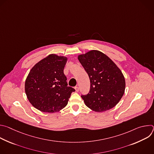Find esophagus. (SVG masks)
Masks as SVG:
<instances>
[{
	"label": "esophagus",
	"mask_w": 154,
	"mask_h": 154,
	"mask_svg": "<svg viewBox=\"0 0 154 154\" xmlns=\"http://www.w3.org/2000/svg\"><path fill=\"white\" fill-rule=\"evenodd\" d=\"M74 88H75V91H76V92H78V91H79V88L78 86H75V87Z\"/></svg>",
	"instance_id": "esophagus-1"
}]
</instances>
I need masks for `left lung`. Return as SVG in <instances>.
Listing matches in <instances>:
<instances>
[{
  "instance_id": "1",
  "label": "left lung",
  "mask_w": 154,
  "mask_h": 154,
  "mask_svg": "<svg viewBox=\"0 0 154 154\" xmlns=\"http://www.w3.org/2000/svg\"><path fill=\"white\" fill-rule=\"evenodd\" d=\"M78 59L91 83L89 93L81 96L85 105L97 112L113 108L125 91V82L121 71L110 58L98 51L80 55Z\"/></svg>"
}]
</instances>
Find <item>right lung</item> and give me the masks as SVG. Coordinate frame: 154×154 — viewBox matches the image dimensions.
Segmentation results:
<instances>
[{
  "instance_id": "add662e5",
  "label": "right lung",
  "mask_w": 154,
  "mask_h": 154,
  "mask_svg": "<svg viewBox=\"0 0 154 154\" xmlns=\"http://www.w3.org/2000/svg\"><path fill=\"white\" fill-rule=\"evenodd\" d=\"M67 58L51 54L36 63L25 83V91L31 104L46 113L58 112L68 104L75 89L68 86L64 68Z\"/></svg>"
}]
</instances>
